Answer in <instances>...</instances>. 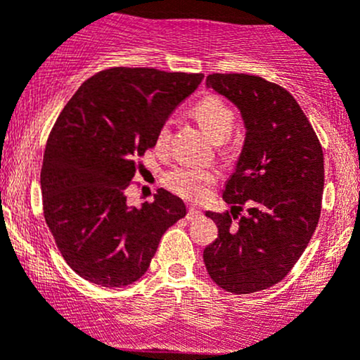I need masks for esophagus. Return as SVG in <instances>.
I'll list each match as a JSON object with an SVG mask.
<instances>
[{
	"label": "esophagus",
	"mask_w": 360,
	"mask_h": 360,
	"mask_svg": "<svg viewBox=\"0 0 360 360\" xmlns=\"http://www.w3.org/2000/svg\"><path fill=\"white\" fill-rule=\"evenodd\" d=\"M200 215H201L200 208L189 207V210H188V215H186V219H188V220H195V219H198Z\"/></svg>",
	"instance_id": "1"
}]
</instances>
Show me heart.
<instances>
[{
	"mask_svg": "<svg viewBox=\"0 0 360 360\" xmlns=\"http://www.w3.org/2000/svg\"><path fill=\"white\" fill-rule=\"evenodd\" d=\"M193 117L215 143L224 145L234 129V110L224 98L208 96L196 102L191 109ZM169 140V124L157 133V148H164ZM217 174L208 167H176L165 174L164 183L176 195L188 200H200L215 183Z\"/></svg>",
	"mask_w": 360,
	"mask_h": 360,
	"instance_id": "1",
	"label": "heart"
}]
</instances>
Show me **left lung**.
Listing matches in <instances>:
<instances>
[{
	"label": "left lung",
	"mask_w": 360,
	"mask_h": 360,
	"mask_svg": "<svg viewBox=\"0 0 360 360\" xmlns=\"http://www.w3.org/2000/svg\"><path fill=\"white\" fill-rule=\"evenodd\" d=\"M207 86L239 109L246 138L222 195L231 213H205L219 238L205 248L203 262L224 290L251 294L289 274L314 234L323 150L301 105L280 85L255 75L213 73ZM244 202L250 208L238 219L235 212Z\"/></svg>",
	"instance_id": "1"
}]
</instances>
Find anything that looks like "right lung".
<instances>
[{
	"label": "right lung",
	"mask_w": 360,
	"mask_h": 360,
	"mask_svg": "<svg viewBox=\"0 0 360 360\" xmlns=\"http://www.w3.org/2000/svg\"><path fill=\"white\" fill-rule=\"evenodd\" d=\"M203 73L110 68L84 82L59 114L41 171L44 219L65 262L101 287H126L148 270L160 238L186 205L159 189L128 207L138 159Z\"/></svg>",
	"instance_id": "1"
}]
</instances>
